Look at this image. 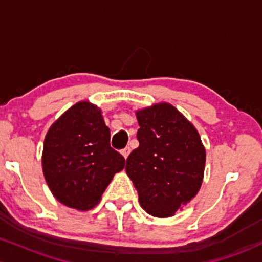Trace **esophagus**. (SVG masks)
<instances>
[{
    "mask_svg": "<svg viewBox=\"0 0 262 262\" xmlns=\"http://www.w3.org/2000/svg\"><path fill=\"white\" fill-rule=\"evenodd\" d=\"M130 150H132V149L129 148V146H125L124 149H122V151H121V152H122V155L124 156L125 159H127V158H128V155L130 154Z\"/></svg>",
    "mask_w": 262,
    "mask_h": 262,
    "instance_id": "obj_1",
    "label": "esophagus"
}]
</instances>
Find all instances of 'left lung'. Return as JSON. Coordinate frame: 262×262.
Returning <instances> with one entry per match:
<instances>
[{"mask_svg":"<svg viewBox=\"0 0 262 262\" xmlns=\"http://www.w3.org/2000/svg\"><path fill=\"white\" fill-rule=\"evenodd\" d=\"M139 146L127 159L140 206L154 217H171L202 185L206 150L196 128L169 103L137 112Z\"/></svg>","mask_w":262,"mask_h":262,"instance_id":"1","label":"left lung"}]
</instances>
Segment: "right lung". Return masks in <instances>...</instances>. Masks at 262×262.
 Wrapping results in <instances>:
<instances>
[{
	"mask_svg": "<svg viewBox=\"0 0 262 262\" xmlns=\"http://www.w3.org/2000/svg\"><path fill=\"white\" fill-rule=\"evenodd\" d=\"M110 140L101 111L89 102L76 103L50 127L41 161L48 186L59 202L86 210L101 200L125 164Z\"/></svg>",
	"mask_w": 262,
	"mask_h": 262,
	"instance_id": "obj_1",
	"label": "right lung"
}]
</instances>
